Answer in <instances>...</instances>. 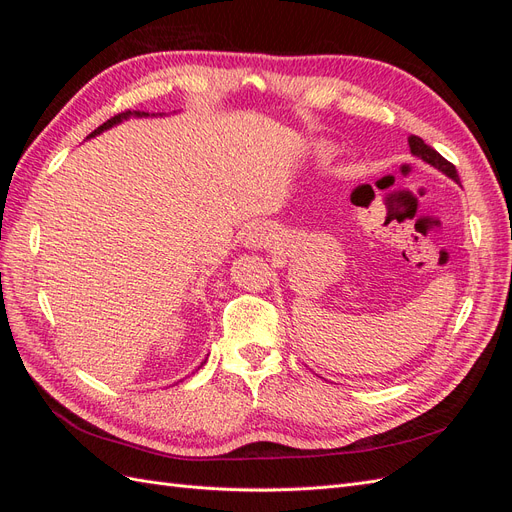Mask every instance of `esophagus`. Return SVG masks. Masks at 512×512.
<instances>
[{
    "mask_svg": "<svg viewBox=\"0 0 512 512\" xmlns=\"http://www.w3.org/2000/svg\"><path fill=\"white\" fill-rule=\"evenodd\" d=\"M273 237H275V232L269 224H258L250 230V235H247V245L254 247V250H260V247L271 245Z\"/></svg>",
    "mask_w": 512,
    "mask_h": 512,
    "instance_id": "1",
    "label": "esophagus"
}]
</instances>
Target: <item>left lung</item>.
Returning <instances> with one entry per match:
<instances>
[{"instance_id":"1","label":"left lung","mask_w":512,"mask_h":512,"mask_svg":"<svg viewBox=\"0 0 512 512\" xmlns=\"http://www.w3.org/2000/svg\"><path fill=\"white\" fill-rule=\"evenodd\" d=\"M408 145H410V151H412V156H416V158H421L423 162H427V164H431L433 168H438L440 173H444L446 177H451L453 181H457L459 183V175H457V168L448 162V160H444L440 153L433 149V147H429L423 138H418V136H410L408 138Z\"/></svg>"}]
</instances>
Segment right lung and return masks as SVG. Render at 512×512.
I'll return each mask as SVG.
<instances>
[{"mask_svg":"<svg viewBox=\"0 0 512 512\" xmlns=\"http://www.w3.org/2000/svg\"><path fill=\"white\" fill-rule=\"evenodd\" d=\"M130 117H149V113H141V111H126V113H119V115H115V117H111L108 121H104L100 128H96L94 132H91L87 138H94V136H98V134H102L104 130H108V128H113V126H117V123H121V121H126V119H130Z\"/></svg>","mask_w":512,"mask_h":512,"instance_id":"add662e5","label":"right lung"}]
</instances>
